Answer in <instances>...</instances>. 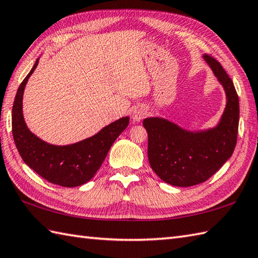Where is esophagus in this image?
Returning a JSON list of instances; mask_svg holds the SVG:
<instances>
[{"label": "esophagus", "mask_w": 258, "mask_h": 258, "mask_svg": "<svg viewBox=\"0 0 258 258\" xmlns=\"http://www.w3.org/2000/svg\"><path fill=\"white\" fill-rule=\"evenodd\" d=\"M146 116V109L143 106H136L132 111V119L134 122H140Z\"/></svg>", "instance_id": "esophagus-1"}]
</instances>
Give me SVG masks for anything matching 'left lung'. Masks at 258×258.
I'll return each mask as SVG.
<instances>
[{
  "label": "left lung",
  "mask_w": 258,
  "mask_h": 258,
  "mask_svg": "<svg viewBox=\"0 0 258 258\" xmlns=\"http://www.w3.org/2000/svg\"><path fill=\"white\" fill-rule=\"evenodd\" d=\"M226 94L225 109L214 127L189 131L164 117L143 120L151 167L167 184L188 187L205 182L232 156L237 142L239 102L233 81L215 58L203 55Z\"/></svg>",
  "instance_id": "1"
}]
</instances>
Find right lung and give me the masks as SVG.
Segmentation results:
<instances>
[{"instance_id": "1", "label": "right lung", "mask_w": 258, "mask_h": 258, "mask_svg": "<svg viewBox=\"0 0 258 258\" xmlns=\"http://www.w3.org/2000/svg\"><path fill=\"white\" fill-rule=\"evenodd\" d=\"M37 64L38 58L16 92L12 108V133L16 149L26 165L50 183L64 187L83 185L101 167L115 140L127 127L130 117L115 120L95 135L74 144L53 145L37 138L27 127L23 116L24 89Z\"/></svg>"}]
</instances>
